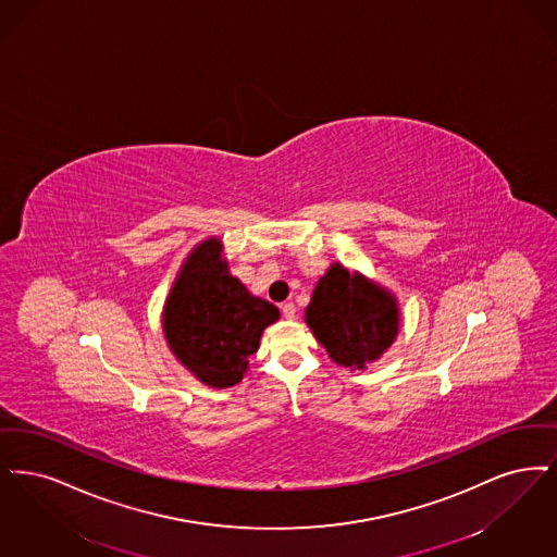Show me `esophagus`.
<instances>
[{"label":"esophagus","mask_w":557,"mask_h":557,"mask_svg":"<svg viewBox=\"0 0 557 557\" xmlns=\"http://www.w3.org/2000/svg\"><path fill=\"white\" fill-rule=\"evenodd\" d=\"M281 312H283V315H285L287 320H293V318H295V304H290V301L283 304V306H281Z\"/></svg>","instance_id":"1"}]
</instances>
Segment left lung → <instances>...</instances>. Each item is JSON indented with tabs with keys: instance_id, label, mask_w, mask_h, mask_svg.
<instances>
[{
	"instance_id": "obj_1",
	"label": "left lung",
	"mask_w": 557,
	"mask_h": 557,
	"mask_svg": "<svg viewBox=\"0 0 557 557\" xmlns=\"http://www.w3.org/2000/svg\"><path fill=\"white\" fill-rule=\"evenodd\" d=\"M306 322L335 362L358 370L379 360L399 329L393 295L339 264L315 285Z\"/></svg>"
}]
</instances>
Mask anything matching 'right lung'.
Segmentation results:
<instances>
[{
	"label": "right lung",
	"instance_id": "1",
	"mask_svg": "<svg viewBox=\"0 0 557 557\" xmlns=\"http://www.w3.org/2000/svg\"><path fill=\"white\" fill-rule=\"evenodd\" d=\"M220 251V242L208 239L187 258L164 308V333L174 356L201 383L224 388L242 381L247 358L278 310L231 276Z\"/></svg>",
	"mask_w": 557,
	"mask_h": 557
}]
</instances>
